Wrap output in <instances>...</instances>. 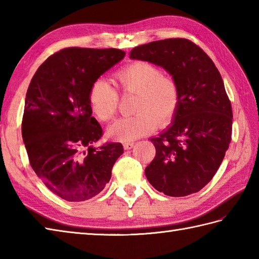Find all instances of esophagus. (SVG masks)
Returning a JSON list of instances; mask_svg holds the SVG:
<instances>
[{
    "mask_svg": "<svg viewBox=\"0 0 259 259\" xmlns=\"http://www.w3.org/2000/svg\"><path fill=\"white\" fill-rule=\"evenodd\" d=\"M134 146H135L134 142H124V144H123V148H124L125 150H130V149H133Z\"/></svg>",
    "mask_w": 259,
    "mask_h": 259,
    "instance_id": "esophagus-1",
    "label": "esophagus"
}]
</instances>
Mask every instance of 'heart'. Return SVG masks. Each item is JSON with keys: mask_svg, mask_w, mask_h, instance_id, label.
I'll list each match as a JSON object with an SVG mask.
<instances>
[{"mask_svg": "<svg viewBox=\"0 0 259 259\" xmlns=\"http://www.w3.org/2000/svg\"><path fill=\"white\" fill-rule=\"evenodd\" d=\"M119 85L124 93H136L133 117L120 118L108 128L113 140L128 142L149 135L157 122L166 124L175 117L180 106V89L177 82L163 75L162 70L147 61H136L117 73ZM119 103L118 92L103 78L92 82L89 90V107L92 114L102 122L113 119Z\"/></svg>", "mask_w": 259, "mask_h": 259, "instance_id": "b5f03b06", "label": "heart"}]
</instances>
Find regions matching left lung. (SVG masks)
Returning a JSON list of instances; mask_svg holds the SVG:
<instances>
[{
    "instance_id": "1",
    "label": "left lung",
    "mask_w": 259,
    "mask_h": 259,
    "mask_svg": "<svg viewBox=\"0 0 259 259\" xmlns=\"http://www.w3.org/2000/svg\"><path fill=\"white\" fill-rule=\"evenodd\" d=\"M130 58L162 67L180 89V106L151 142L156 157L145 170L153 188L171 197L202 189L217 172L232 140L233 110L212 60L187 38L134 48Z\"/></svg>"
}]
</instances>
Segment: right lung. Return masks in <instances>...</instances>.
<instances>
[{"label":"right lung","mask_w":259,"mask_h":259,"mask_svg":"<svg viewBox=\"0 0 259 259\" xmlns=\"http://www.w3.org/2000/svg\"><path fill=\"white\" fill-rule=\"evenodd\" d=\"M124 56L119 49L67 48L49 57L31 80L22 137L32 169L64 200L97 196L123 153L119 142L92 146L102 137V128L92 117L89 90Z\"/></svg>","instance_id":"right-lung-1"}]
</instances>
